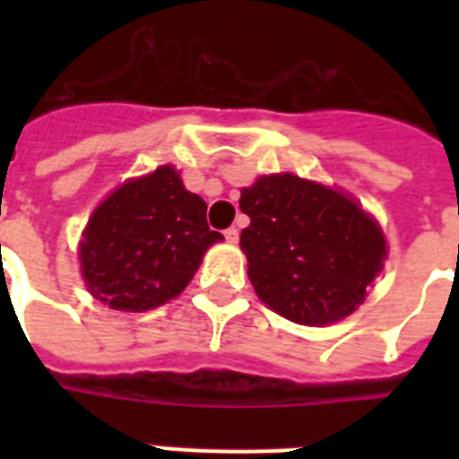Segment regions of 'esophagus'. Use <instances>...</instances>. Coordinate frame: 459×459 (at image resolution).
Wrapping results in <instances>:
<instances>
[{"label":"esophagus","mask_w":459,"mask_h":459,"mask_svg":"<svg viewBox=\"0 0 459 459\" xmlns=\"http://www.w3.org/2000/svg\"><path fill=\"white\" fill-rule=\"evenodd\" d=\"M223 236H226V240H229V243H238L240 233H238V229H226L223 230Z\"/></svg>","instance_id":"esophagus-1"}]
</instances>
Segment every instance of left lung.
<instances>
[{"label": "left lung", "instance_id": "8db88e82", "mask_svg": "<svg viewBox=\"0 0 459 459\" xmlns=\"http://www.w3.org/2000/svg\"><path fill=\"white\" fill-rule=\"evenodd\" d=\"M240 233L255 293L281 316L326 326L367 298L384 269V230L350 195L293 173L262 176L240 193Z\"/></svg>", "mask_w": 459, "mask_h": 459}]
</instances>
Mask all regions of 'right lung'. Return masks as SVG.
I'll use <instances>...</instances> for the list:
<instances>
[{
    "label": "right lung",
    "instance_id": "right-lung-1",
    "mask_svg": "<svg viewBox=\"0 0 459 459\" xmlns=\"http://www.w3.org/2000/svg\"><path fill=\"white\" fill-rule=\"evenodd\" d=\"M207 204L173 166L126 180L92 212L81 240V272L97 300L147 312L183 293L204 252L221 240Z\"/></svg>",
    "mask_w": 459,
    "mask_h": 459
}]
</instances>
